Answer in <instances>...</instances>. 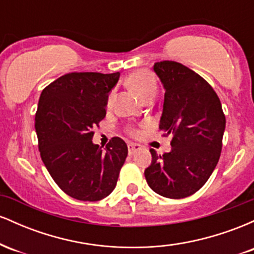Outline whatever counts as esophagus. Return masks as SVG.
I'll list each match as a JSON object with an SVG mask.
<instances>
[{
	"instance_id": "34e87169",
	"label": "esophagus",
	"mask_w": 254,
	"mask_h": 254,
	"mask_svg": "<svg viewBox=\"0 0 254 254\" xmlns=\"http://www.w3.org/2000/svg\"><path fill=\"white\" fill-rule=\"evenodd\" d=\"M141 149V145L136 144V143H129L127 144V150H129V154L130 155H132V154H135L137 150Z\"/></svg>"
}]
</instances>
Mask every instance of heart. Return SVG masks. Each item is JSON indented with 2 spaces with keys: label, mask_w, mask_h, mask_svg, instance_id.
<instances>
[{
  "label": "heart",
  "mask_w": 254,
  "mask_h": 254,
  "mask_svg": "<svg viewBox=\"0 0 254 254\" xmlns=\"http://www.w3.org/2000/svg\"><path fill=\"white\" fill-rule=\"evenodd\" d=\"M125 83L131 90L136 93L142 100L148 98H153L155 95L157 89V83L153 74L144 69H138L131 72L129 76L125 80ZM113 103V92H111L107 97V107H111ZM130 135H137V130L130 129Z\"/></svg>",
  "instance_id": "heart-1"
}]
</instances>
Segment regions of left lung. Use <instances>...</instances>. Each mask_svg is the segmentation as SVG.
Segmentation results:
<instances>
[{"label": "left lung", "mask_w": 254, "mask_h": 254, "mask_svg": "<svg viewBox=\"0 0 254 254\" xmlns=\"http://www.w3.org/2000/svg\"><path fill=\"white\" fill-rule=\"evenodd\" d=\"M154 71L166 90L159 127L172 136V150L150 149L144 177L157 194L180 199L199 190L216 167L226 117L216 92L197 72L174 61L155 63Z\"/></svg>", "instance_id": "8db88e82"}]
</instances>
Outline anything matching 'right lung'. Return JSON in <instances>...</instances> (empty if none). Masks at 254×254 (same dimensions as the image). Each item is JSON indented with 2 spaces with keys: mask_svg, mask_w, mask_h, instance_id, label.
Wrapping results in <instances>:
<instances>
[{
  "mask_svg": "<svg viewBox=\"0 0 254 254\" xmlns=\"http://www.w3.org/2000/svg\"><path fill=\"white\" fill-rule=\"evenodd\" d=\"M119 72H69L43 89L36 113L40 156L63 192L97 202L115 190L127 156V143L113 137L103 150L93 127L106 116L107 97Z\"/></svg>",
  "mask_w": 254,
  "mask_h": 254,
  "instance_id": "1",
  "label": "right lung"
}]
</instances>
